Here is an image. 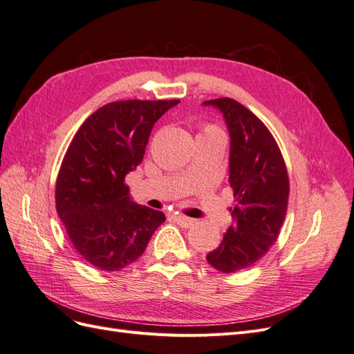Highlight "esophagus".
<instances>
[{"instance_id":"1","label":"esophagus","mask_w":354,"mask_h":354,"mask_svg":"<svg viewBox=\"0 0 354 354\" xmlns=\"http://www.w3.org/2000/svg\"><path fill=\"white\" fill-rule=\"evenodd\" d=\"M173 218H174V221L177 224H180L181 227H190V226H194V223H195L194 218H189L186 216H181V214H174Z\"/></svg>"}]
</instances>
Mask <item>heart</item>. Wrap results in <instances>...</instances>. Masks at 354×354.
I'll return each mask as SVG.
<instances>
[{"label":"heart","mask_w":354,"mask_h":354,"mask_svg":"<svg viewBox=\"0 0 354 354\" xmlns=\"http://www.w3.org/2000/svg\"><path fill=\"white\" fill-rule=\"evenodd\" d=\"M214 130H218V128L214 127V125H205V127H203V133H209V131H214Z\"/></svg>","instance_id":"1"}]
</instances>
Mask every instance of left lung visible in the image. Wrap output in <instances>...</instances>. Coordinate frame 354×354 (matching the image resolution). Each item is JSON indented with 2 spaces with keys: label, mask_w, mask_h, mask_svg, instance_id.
<instances>
[{
  "label": "left lung",
  "mask_w": 354,
  "mask_h": 354,
  "mask_svg": "<svg viewBox=\"0 0 354 354\" xmlns=\"http://www.w3.org/2000/svg\"><path fill=\"white\" fill-rule=\"evenodd\" d=\"M217 108L230 134L229 183L233 189V223L223 241L207 255L221 273L248 269L267 254L283 224L289 178L272 133L239 102L221 97L203 102Z\"/></svg>",
  "instance_id": "1"
}]
</instances>
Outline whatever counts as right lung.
Masks as SVG:
<instances>
[{
	"label": "right lung",
	"instance_id": "obj_1",
	"mask_svg": "<svg viewBox=\"0 0 354 354\" xmlns=\"http://www.w3.org/2000/svg\"><path fill=\"white\" fill-rule=\"evenodd\" d=\"M180 100H121L90 115L62 160L56 209L82 259L104 272L140 257L162 211L130 199L125 176L143 160L155 122Z\"/></svg>",
	"mask_w": 354,
	"mask_h": 354
}]
</instances>
